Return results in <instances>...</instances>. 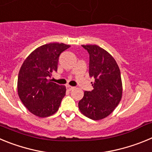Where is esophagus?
<instances>
[{
  "instance_id": "esophagus-1",
  "label": "esophagus",
  "mask_w": 152,
  "mask_h": 152,
  "mask_svg": "<svg viewBox=\"0 0 152 152\" xmlns=\"http://www.w3.org/2000/svg\"><path fill=\"white\" fill-rule=\"evenodd\" d=\"M74 87H72V86H70V85H67V89L68 90V91H72V90L74 89Z\"/></svg>"
}]
</instances>
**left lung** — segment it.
<instances>
[{
  "label": "left lung",
  "instance_id": "obj_1",
  "mask_svg": "<svg viewBox=\"0 0 152 152\" xmlns=\"http://www.w3.org/2000/svg\"><path fill=\"white\" fill-rule=\"evenodd\" d=\"M90 55L89 75L94 78V90L84 91L79 101L80 113L93 120L108 116L123 96L120 70L116 60L105 49L96 45H82Z\"/></svg>",
  "mask_w": 152,
  "mask_h": 152
}]
</instances>
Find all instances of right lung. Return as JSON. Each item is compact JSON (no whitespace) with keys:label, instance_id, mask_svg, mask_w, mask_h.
Listing matches in <instances>:
<instances>
[{"label":"right lung","instance_id":"right-lung-1","mask_svg":"<svg viewBox=\"0 0 152 152\" xmlns=\"http://www.w3.org/2000/svg\"><path fill=\"white\" fill-rule=\"evenodd\" d=\"M70 47L58 42L41 45L23 63L18 75L17 92L23 104L35 116L48 117L59 108L66 88L52 82L49 77L52 72H57L60 54Z\"/></svg>","mask_w":152,"mask_h":152}]
</instances>
